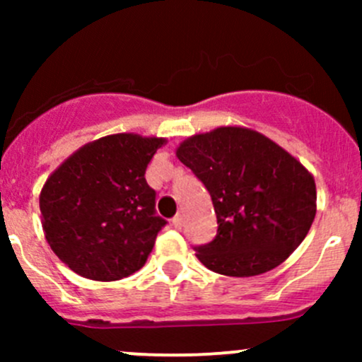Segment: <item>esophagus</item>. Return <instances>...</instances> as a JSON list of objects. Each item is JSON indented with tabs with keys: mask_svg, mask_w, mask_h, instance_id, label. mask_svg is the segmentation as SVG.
I'll use <instances>...</instances> for the list:
<instances>
[{
	"mask_svg": "<svg viewBox=\"0 0 362 362\" xmlns=\"http://www.w3.org/2000/svg\"><path fill=\"white\" fill-rule=\"evenodd\" d=\"M171 224H173L175 229H182V226H184V217H182L180 214L175 215V217L171 218Z\"/></svg>",
	"mask_w": 362,
	"mask_h": 362,
	"instance_id": "obj_1",
	"label": "esophagus"
}]
</instances>
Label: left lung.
<instances>
[{"instance_id":"left-lung-1","label":"left lung","mask_w":362,"mask_h":362,"mask_svg":"<svg viewBox=\"0 0 362 362\" xmlns=\"http://www.w3.org/2000/svg\"><path fill=\"white\" fill-rule=\"evenodd\" d=\"M177 158L203 182L217 236L194 247L208 269L255 276L282 264L315 218L312 173L287 151L247 127H217L182 141Z\"/></svg>"}]
</instances>
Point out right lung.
<instances>
[{
    "instance_id": "obj_1",
    "label": "right lung",
    "mask_w": 362,
    "mask_h": 362,
    "mask_svg": "<svg viewBox=\"0 0 362 362\" xmlns=\"http://www.w3.org/2000/svg\"><path fill=\"white\" fill-rule=\"evenodd\" d=\"M164 138L133 133L80 147L47 178L40 194L45 238L80 276L112 282L147 262L166 221L145 170Z\"/></svg>"
}]
</instances>
